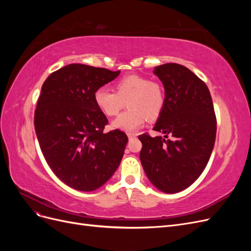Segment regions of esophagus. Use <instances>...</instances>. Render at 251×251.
Listing matches in <instances>:
<instances>
[{"label": "esophagus", "instance_id": "1", "mask_svg": "<svg viewBox=\"0 0 251 251\" xmlns=\"http://www.w3.org/2000/svg\"><path fill=\"white\" fill-rule=\"evenodd\" d=\"M136 134H134V133H127V137H128V139H132V138H136Z\"/></svg>", "mask_w": 251, "mask_h": 251}]
</instances>
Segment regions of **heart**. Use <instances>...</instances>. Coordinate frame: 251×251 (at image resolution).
<instances>
[{
	"mask_svg": "<svg viewBox=\"0 0 251 251\" xmlns=\"http://www.w3.org/2000/svg\"><path fill=\"white\" fill-rule=\"evenodd\" d=\"M116 92L100 87L94 93V101L104 115L115 116L125 107L128 110L121 113L113 121V127L133 132L140 128L148 119L159 116L164 105V91L158 81L149 80L140 75H127L115 85Z\"/></svg>",
	"mask_w": 251,
	"mask_h": 251,
	"instance_id": "obj_1",
	"label": "heart"
}]
</instances>
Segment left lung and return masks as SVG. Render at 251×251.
I'll use <instances>...</instances> for the list:
<instances>
[{"instance_id":"1","label":"left lung","mask_w":251,"mask_h":251,"mask_svg":"<svg viewBox=\"0 0 251 251\" xmlns=\"http://www.w3.org/2000/svg\"><path fill=\"white\" fill-rule=\"evenodd\" d=\"M165 98L154 131L138 136L140 161L151 183L168 194L192 185L206 168L215 146L217 119L209 90L186 67L169 63L155 67Z\"/></svg>"}]
</instances>
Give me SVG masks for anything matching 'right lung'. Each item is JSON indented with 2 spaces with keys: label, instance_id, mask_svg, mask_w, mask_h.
I'll list each match as a JSON object with an SVG mask.
<instances>
[{
  "label": "right lung",
  "instance_id": "add662e5",
  "mask_svg": "<svg viewBox=\"0 0 251 251\" xmlns=\"http://www.w3.org/2000/svg\"><path fill=\"white\" fill-rule=\"evenodd\" d=\"M120 71L70 64L45 80L34 112L42 153L55 176L81 192L102 186L123 159L127 136L104 133L108 119L94 101L95 91Z\"/></svg>",
  "mask_w": 251,
  "mask_h": 251
}]
</instances>
